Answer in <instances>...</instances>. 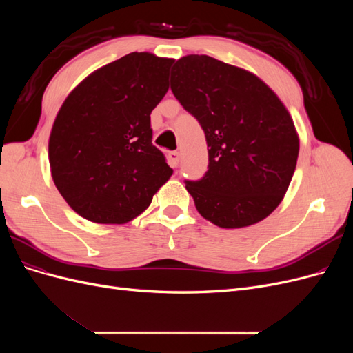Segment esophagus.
I'll return each mask as SVG.
<instances>
[{
  "label": "esophagus",
  "instance_id": "1",
  "mask_svg": "<svg viewBox=\"0 0 353 353\" xmlns=\"http://www.w3.org/2000/svg\"><path fill=\"white\" fill-rule=\"evenodd\" d=\"M168 157H169V165L172 168H176L178 162H179V153L178 152H170L168 154Z\"/></svg>",
  "mask_w": 353,
  "mask_h": 353
}]
</instances>
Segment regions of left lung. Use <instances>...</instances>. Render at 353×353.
<instances>
[{
  "label": "left lung",
  "mask_w": 353,
  "mask_h": 353,
  "mask_svg": "<svg viewBox=\"0 0 353 353\" xmlns=\"http://www.w3.org/2000/svg\"><path fill=\"white\" fill-rule=\"evenodd\" d=\"M170 90L206 135L208 172L185 183L200 215L221 228L270 216L299 156L296 126L279 95L254 73L199 54L176 60Z\"/></svg>",
  "instance_id": "left-lung-1"
}]
</instances>
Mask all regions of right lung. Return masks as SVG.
Masks as SVG:
<instances>
[{
    "label": "right lung",
    "mask_w": 353,
    "mask_h": 353,
    "mask_svg": "<svg viewBox=\"0 0 353 353\" xmlns=\"http://www.w3.org/2000/svg\"><path fill=\"white\" fill-rule=\"evenodd\" d=\"M172 63L131 52L94 70L63 101L48 140L50 169L59 193L82 218L130 222L172 175L150 128Z\"/></svg>",
    "instance_id": "obj_1"
}]
</instances>
